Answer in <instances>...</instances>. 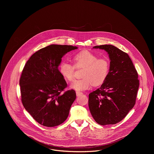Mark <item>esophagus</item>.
Returning a JSON list of instances; mask_svg holds the SVG:
<instances>
[{
  "label": "esophagus",
  "instance_id": "1",
  "mask_svg": "<svg viewBox=\"0 0 154 154\" xmlns=\"http://www.w3.org/2000/svg\"><path fill=\"white\" fill-rule=\"evenodd\" d=\"M76 95L78 97V96H81V95H82L83 94V93L82 92H79V91H76Z\"/></svg>",
  "mask_w": 154,
  "mask_h": 154
}]
</instances>
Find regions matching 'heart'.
Returning a JSON list of instances; mask_svg holds the SVG:
<instances>
[{"instance_id": "obj_1", "label": "heart", "mask_w": 154, "mask_h": 154, "mask_svg": "<svg viewBox=\"0 0 154 154\" xmlns=\"http://www.w3.org/2000/svg\"><path fill=\"white\" fill-rule=\"evenodd\" d=\"M74 60L76 67L83 68V78L75 80L70 85V88L75 90H88L93 85H101L109 75L110 62L107 57L98 58V56L92 53L84 51L75 55ZM59 69L62 76L67 81L73 80L75 66L73 65L64 61L60 63Z\"/></svg>"}]
</instances>
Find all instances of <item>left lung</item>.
Returning <instances> with one entry per match:
<instances>
[{
	"label": "left lung",
	"mask_w": 154,
	"mask_h": 154,
	"mask_svg": "<svg viewBox=\"0 0 154 154\" xmlns=\"http://www.w3.org/2000/svg\"><path fill=\"white\" fill-rule=\"evenodd\" d=\"M93 48L107 52L110 69L101 87L89 94V109L99 125H114L122 120L135 104L138 74L129 55L116 47L106 44Z\"/></svg>",
	"instance_id": "left-lung-1"
}]
</instances>
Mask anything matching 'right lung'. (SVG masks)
Wrapping results in <instances>:
<instances>
[{"label":"right lung","mask_w":154,"mask_h":154,"mask_svg":"<svg viewBox=\"0 0 154 154\" xmlns=\"http://www.w3.org/2000/svg\"><path fill=\"white\" fill-rule=\"evenodd\" d=\"M76 46L51 44L34 53L20 79L22 104L40 125L54 127L63 123L76 99L73 89L64 91L65 79L59 70L62 57Z\"/></svg>","instance_id":"obj_1"}]
</instances>
